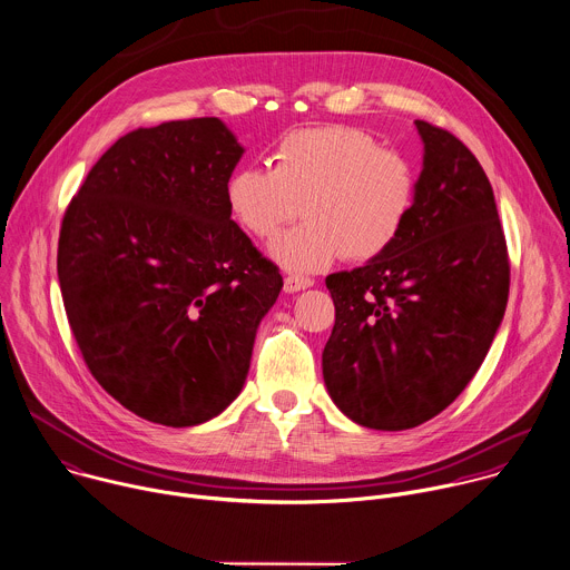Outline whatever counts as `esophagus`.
Returning <instances> with one entry per match:
<instances>
[{"label": "esophagus", "instance_id": "1", "mask_svg": "<svg viewBox=\"0 0 570 570\" xmlns=\"http://www.w3.org/2000/svg\"><path fill=\"white\" fill-rule=\"evenodd\" d=\"M313 286V279L311 277H304V275H288L284 279V291L286 293H299L304 288H311Z\"/></svg>", "mask_w": 570, "mask_h": 570}]
</instances>
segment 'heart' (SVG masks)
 Listing matches in <instances>:
<instances>
[{
    "label": "heart",
    "mask_w": 570,
    "mask_h": 570,
    "mask_svg": "<svg viewBox=\"0 0 570 570\" xmlns=\"http://www.w3.org/2000/svg\"><path fill=\"white\" fill-rule=\"evenodd\" d=\"M271 160L273 169H235L226 202L257 239L275 237L302 204L306 222L268 246V255L291 273L322 271L342 255L353 262L383 255L414 215L416 165L362 129H295L275 145Z\"/></svg>",
    "instance_id": "1"
}]
</instances>
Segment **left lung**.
Instances as JSON below:
<instances>
[{
  "mask_svg": "<svg viewBox=\"0 0 570 570\" xmlns=\"http://www.w3.org/2000/svg\"><path fill=\"white\" fill-rule=\"evenodd\" d=\"M416 208L383 255L326 277L335 324L324 385L353 423L399 432L441 414L479 371L503 320L510 262L492 185L450 131L416 120Z\"/></svg>",
  "mask_w": 570,
  "mask_h": 570,
  "instance_id": "left-lung-1",
  "label": "left lung"
}]
</instances>
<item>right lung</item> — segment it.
<instances>
[{
    "instance_id": "obj_1",
    "label": "right lung",
    "mask_w": 570,
    "mask_h": 570,
    "mask_svg": "<svg viewBox=\"0 0 570 570\" xmlns=\"http://www.w3.org/2000/svg\"><path fill=\"white\" fill-rule=\"evenodd\" d=\"M244 147L219 118L118 138L69 204L58 279L91 375L136 416L193 428L242 392L284 282L230 219Z\"/></svg>"
}]
</instances>
